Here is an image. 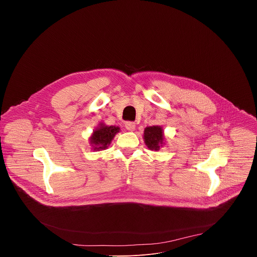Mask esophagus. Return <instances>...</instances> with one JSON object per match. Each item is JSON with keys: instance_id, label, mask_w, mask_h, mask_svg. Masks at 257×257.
Wrapping results in <instances>:
<instances>
[{"instance_id": "obj_1", "label": "esophagus", "mask_w": 257, "mask_h": 257, "mask_svg": "<svg viewBox=\"0 0 257 257\" xmlns=\"http://www.w3.org/2000/svg\"><path fill=\"white\" fill-rule=\"evenodd\" d=\"M125 127H126V129H127L128 131H134L135 128H136V125H135V123H133V122H126V123H125Z\"/></svg>"}]
</instances>
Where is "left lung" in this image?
Instances as JSON below:
<instances>
[{"label":"left lung","instance_id":"1","mask_svg":"<svg viewBox=\"0 0 257 257\" xmlns=\"http://www.w3.org/2000/svg\"><path fill=\"white\" fill-rule=\"evenodd\" d=\"M143 140L149 150L158 152L165 145V134L163 127L161 126H150L146 127L143 132Z\"/></svg>","mask_w":257,"mask_h":257}]
</instances>
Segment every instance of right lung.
Returning a JSON list of instances; mask_svg holds the SVG:
<instances>
[{
	"mask_svg": "<svg viewBox=\"0 0 257 257\" xmlns=\"http://www.w3.org/2000/svg\"><path fill=\"white\" fill-rule=\"evenodd\" d=\"M120 128L118 126H107L100 122L98 126L93 130L89 137V144L91 150L94 152L104 151L111 144L115 135L119 133Z\"/></svg>",
	"mask_w": 257,
	"mask_h": 257,
	"instance_id": "obj_1",
	"label": "right lung"
}]
</instances>
